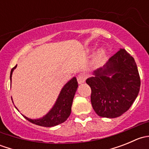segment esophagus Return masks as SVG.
<instances>
[{
	"label": "esophagus",
	"mask_w": 149,
	"mask_h": 149,
	"mask_svg": "<svg viewBox=\"0 0 149 149\" xmlns=\"http://www.w3.org/2000/svg\"><path fill=\"white\" fill-rule=\"evenodd\" d=\"M77 81L78 83L79 84H81L85 82L86 81V76L84 74H80L77 76Z\"/></svg>",
	"instance_id": "obj_1"
}]
</instances>
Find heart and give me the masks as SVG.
Segmentation results:
<instances>
[{"instance_id": "heart-1", "label": "heart", "mask_w": 149, "mask_h": 149, "mask_svg": "<svg viewBox=\"0 0 149 149\" xmlns=\"http://www.w3.org/2000/svg\"><path fill=\"white\" fill-rule=\"evenodd\" d=\"M107 55V53L106 49H104V48H101V49H99L95 53L94 58H93V65L98 66L102 64L105 61V60H106Z\"/></svg>"}]
</instances>
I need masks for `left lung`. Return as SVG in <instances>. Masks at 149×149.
Masks as SVG:
<instances>
[{
    "label": "left lung",
    "mask_w": 149,
    "mask_h": 149,
    "mask_svg": "<svg viewBox=\"0 0 149 149\" xmlns=\"http://www.w3.org/2000/svg\"><path fill=\"white\" fill-rule=\"evenodd\" d=\"M86 82L91 87V102L100 117H120L131 107L139 93L141 79L135 60L125 49L94 70Z\"/></svg>",
    "instance_id": "8db88e82"
}]
</instances>
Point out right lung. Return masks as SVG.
<instances>
[{"instance_id": "obj_1", "label": "right lung", "mask_w": 149, "mask_h": 149, "mask_svg": "<svg viewBox=\"0 0 149 149\" xmlns=\"http://www.w3.org/2000/svg\"><path fill=\"white\" fill-rule=\"evenodd\" d=\"M16 68V65L13 67L10 70V82H11L12 73ZM78 86L79 85H78L76 77H73L67 84H65V85L61 89V93H60L54 106L49 110V112L42 118H40V119L32 120L26 118L24 115H22L31 123H34L37 125L43 126V127H52V126L58 125L64 123L68 118L70 115V112H71L72 103H73V97H74L76 91L77 90Z\"/></svg>"}]
</instances>
